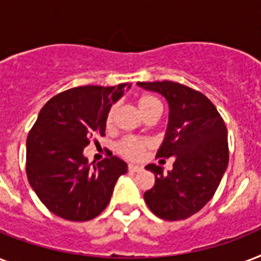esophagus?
Wrapping results in <instances>:
<instances>
[{
    "instance_id": "1",
    "label": "esophagus",
    "mask_w": 261,
    "mask_h": 261,
    "mask_svg": "<svg viewBox=\"0 0 261 261\" xmlns=\"http://www.w3.org/2000/svg\"><path fill=\"white\" fill-rule=\"evenodd\" d=\"M128 171L139 172V171H142V167H139V165H134V164H130V165H128Z\"/></svg>"
}]
</instances>
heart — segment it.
I'll use <instances>...</instances> for the list:
<instances>
[{
  "label": "heart",
  "instance_id": "obj_1",
  "mask_svg": "<svg viewBox=\"0 0 261 261\" xmlns=\"http://www.w3.org/2000/svg\"><path fill=\"white\" fill-rule=\"evenodd\" d=\"M137 107H138L139 112L142 114V116H146L147 114H150L151 111H159L160 104L153 96L149 94H142L139 96L137 100ZM115 116H116V107H112L108 114H107L106 124L107 127L114 126ZM149 146V142L146 139L142 138H134V137H128V138L122 139L116 146L119 154H122L123 157H126L128 160H138L141 159V155L143 154V151L146 150Z\"/></svg>",
  "mask_w": 261,
  "mask_h": 261
}]
</instances>
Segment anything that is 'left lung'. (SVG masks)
I'll use <instances>...</instances> for the list:
<instances>
[{"instance_id":"obj_1","label":"left lung","mask_w":261,"mask_h":261,"mask_svg":"<svg viewBox=\"0 0 261 261\" xmlns=\"http://www.w3.org/2000/svg\"><path fill=\"white\" fill-rule=\"evenodd\" d=\"M138 87L167 100L168 127L157 157H174L168 174L154 164L146 165L155 182L143 198L159 218L186 219L206 206L226 171V126L214 104L198 90L173 81L138 83Z\"/></svg>"}]
</instances>
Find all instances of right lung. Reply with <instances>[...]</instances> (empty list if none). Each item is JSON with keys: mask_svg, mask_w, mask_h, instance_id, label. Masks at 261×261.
I'll use <instances>...</instances> for the list:
<instances>
[{"mask_svg": "<svg viewBox=\"0 0 261 261\" xmlns=\"http://www.w3.org/2000/svg\"><path fill=\"white\" fill-rule=\"evenodd\" d=\"M131 85L71 88L44 104L27 138V177L40 202L67 221H89L111 200L127 164L111 155L93 165L84 147L106 135L114 102Z\"/></svg>", "mask_w": 261, "mask_h": 261, "instance_id": "add662e5", "label": "right lung"}]
</instances>
